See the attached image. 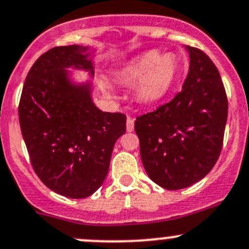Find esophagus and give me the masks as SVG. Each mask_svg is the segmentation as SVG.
Here are the masks:
<instances>
[{
    "mask_svg": "<svg viewBox=\"0 0 249 249\" xmlns=\"http://www.w3.org/2000/svg\"><path fill=\"white\" fill-rule=\"evenodd\" d=\"M134 129V119L128 117L127 119V132H133Z\"/></svg>",
    "mask_w": 249,
    "mask_h": 249,
    "instance_id": "34e87169",
    "label": "esophagus"
}]
</instances>
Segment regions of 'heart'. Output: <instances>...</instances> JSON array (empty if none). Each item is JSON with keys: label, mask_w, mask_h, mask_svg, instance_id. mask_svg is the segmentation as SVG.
Masks as SVG:
<instances>
[{"label": "heart", "mask_w": 249, "mask_h": 249, "mask_svg": "<svg viewBox=\"0 0 249 249\" xmlns=\"http://www.w3.org/2000/svg\"><path fill=\"white\" fill-rule=\"evenodd\" d=\"M178 63L173 54L149 51L125 63L117 72V80L124 85L137 82L135 95L144 105H154L163 100L171 93L177 76ZM112 94V88L107 87Z\"/></svg>", "instance_id": "b5f03b06"}]
</instances>
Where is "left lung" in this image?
I'll return each instance as SVG.
<instances>
[{"instance_id":"obj_1","label":"left lung","mask_w":249,"mask_h":249,"mask_svg":"<svg viewBox=\"0 0 249 249\" xmlns=\"http://www.w3.org/2000/svg\"><path fill=\"white\" fill-rule=\"evenodd\" d=\"M190 58L183 90L156 111L137 117L134 129L147 176L167 190L205 178L218 161L228 120V99L218 69L202 51Z\"/></svg>"}]
</instances>
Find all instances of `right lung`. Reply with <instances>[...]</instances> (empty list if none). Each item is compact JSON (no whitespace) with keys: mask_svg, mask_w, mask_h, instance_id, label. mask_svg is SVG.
I'll return each mask as SVG.
<instances>
[{"mask_svg":"<svg viewBox=\"0 0 249 249\" xmlns=\"http://www.w3.org/2000/svg\"><path fill=\"white\" fill-rule=\"evenodd\" d=\"M89 47L49 49L26 76L19 103L21 134L34 171L54 193L85 198L102 186L116 140L125 133V115L104 112L93 102L92 81H77L82 70L94 77Z\"/></svg>","mask_w":249,"mask_h":249,"instance_id":"1","label":"right lung"}]
</instances>
